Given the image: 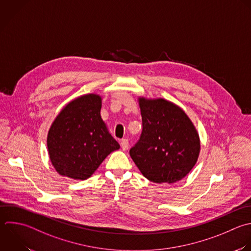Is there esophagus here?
I'll return each instance as SVG.
<instances>
[{"instance_id": "esophagus-1", "label": "esophagus", "mask_w": 251, "mask_h": 251, "mask_svg": "<svg viewBox=\"0 0 251 251\" xmlns=\"http://www.w3.org/2000/svg\"><path fill=\"white\" fill-rule=\"evenodd\" d=\"M121 146H122V148H123L124 151L127 150V149H128V141H127V139H123V140L121 141Z\"/></svg>"}]
</instances>
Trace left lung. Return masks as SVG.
I'll return each instance as SVG.
<instances>
[{
    "label": "left lung",
    "mask_w": 251,
    "mask_h": 251,
    "mask_svg": "<svg viewBox=\"0 0 251 251\" xmlns=\"http://www.w3.org/2000/svg\"><path fill=\"white\" fill-rule=\"evenodd\" d=\"M142 133L129 155L141 174L155 183H174L194 167L200 152L196 127L185 112L163 99L138 97Z\"/></svg>",
    "instance_id": "obj_1"
}]
</instances>
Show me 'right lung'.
Returning <instances> with one entry per match:
<instances>
[{
	"label": "right lung",
	"mask_w": 251,
	"mask_h": 251,
	"mask_svg": "<svg viewBox=\"0 0 251 251\" xmlns=\"http://www.w3.org/2000/svg\"><path fill=\"white\" fill-rule=\"evenodd\" d=\"M101 107L100 95L84 94L68 103L52 123L47 147L61 176L84 180L110 153L120 149L101 118Z\"/></svg>",
	"instance_id": "right-lung-1"
}]
</instances>
